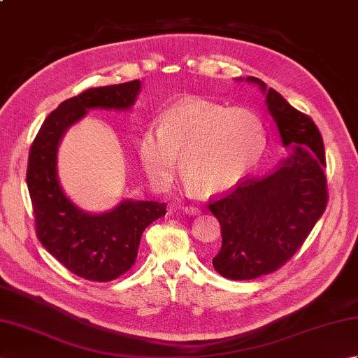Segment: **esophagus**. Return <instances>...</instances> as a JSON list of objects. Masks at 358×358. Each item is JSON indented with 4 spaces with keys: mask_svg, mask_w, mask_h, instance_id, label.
<instances>
[{
    "mask_svg": "<svg viewBox=\"0 0 358 358\" xmlns=\"http://www.w3.org/2000/svg\"><path fill=\"white\" fill-rule=\"evenodd\" d=\"M183 209L187 212L189 215H199L201 212V209L199 206H194V204H189V206H185Z\"/></svg>",
    "mask_w": 358,
    "mask_h": 358,
    "instance_id": "1",
    "label": "esophagus"
}]
</instances>
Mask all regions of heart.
I'll return each instance as SVG.
<instances>
[{
    "label": "heart",
    "instance_id": "obj_1",
    "mask_svg": "<svg viewBox=\"0 0 358 358\" xmlns=\"http://www.w3.org/2000/svg\"><path fill=\"white\" fill-rule=\"evenodd\" d=\"M266 126L254 109L194 98L167 109L159 127H149L138 154L157 185L171 180L180 155L185 183L201 196L229 192L260 162Z\"/></svg>",
    "mask_w": 358,
    "mask_h": 358
}]
</instances>
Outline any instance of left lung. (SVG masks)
I'll use <instances>...</instances> for the list:
<instances>
[{
  "label": "left lung",
  "instance_id": "8db88e82",
  "mask_svg": "<svg viewBox=\"0 0 358 358\" xmlns=\"http://www.w3.org/2000/svg\"><path fill=\"white\" fill-rule=\"evenodd\" d=\"M248 81L266 92L281 141L291 152L272 173L243 178L209 201L223 240L212 264L229 280H254L280 269L301 248L328 204L324 144L313 118L277 90H266L258 78Z\"/></svg>",
  "mask_w": 358,
  "mask_h": 358
}]
</instances>
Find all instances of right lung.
<instances>
[{"label": "right lung", "instance_id": "obj_1", "mask_svg": "<svg viewBox=\"0 0 358 358\" xmlns=\"http://www.w3.org/2000/svg\"><path fill=\"white\" fill-rule=\"evenodd\" d=\"M140 87L134 80L87 89L63 101L44 120L29 150L26 181L36 237L67 271L89 281L106 283L132 268L144 229L166 215V203L129 200L100 215L86 214L59 187L57 149L66 129L87 109H129Z\"/></svg>", "mask_w": 358, "mask_h": 358}]
</instances>
